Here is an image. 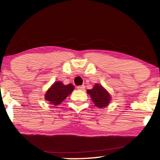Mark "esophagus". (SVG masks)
Segmentation results:
<instances>
[{
  "instance_id": "esophagus-1",
  "label": "esophagus",
  "mask_w": 160,
  "mask_h": 160,
  "mask_svg": "<svg viewBox=\"0 0 160 160\" xmlns=\"http://www.w3.org/2000/svg\"><path fill=\"white\" fill-rule=\"evenodd\" d=\"M85 85H79V86H78L77 87V89L78 90H85Z\"/></svg>"
}]
</instances>
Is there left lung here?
I'll return each mask as SVG.
<instances>
[{
    "mask_svg": "<svg viewBox=\"0 0 160 160\" xmlns=\"http://www.w3.org/2000/svg\"><path fill=\"white\" fill-rule=\"evenodd\" d=\"M87 92L88 94H90L94 104L97 107L104 108L110 103V94L99 84H95L92 90H88Z\"/></svg>",
    "mask_w": 160,
    "mask_h": 160,
    "instance_id": "obj_1",
    "label": "left lung"
}]
</instances>
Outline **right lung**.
I'll list each match as a JSON object with an SVG mask.
<instances>
[{
  "label": "right lung",
  "mask_w": 160,
  "mask_h": 160,
  "mask_svg": "<svg viewBox=\"0 0 160 160\" xmlns=\"http://www.w3.org/2000/svg\"><path fill=\"white\" fill-rule=\"evenodd\" d=\"M75 89L72 84L63 85L61 81L54 82L45 94V99L53 105H58L69 95Z\"/></svg>",
  "instance_id": "add662e5"
}]
</instances>
